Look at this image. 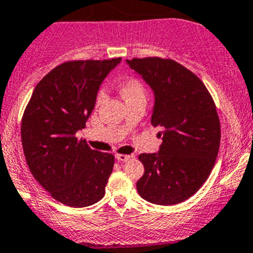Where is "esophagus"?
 Instances as JSON below:
<instances>
[{"instance_id":"esophagus-1","label":"esophagus","mask_w":253,"mask_h":253,"mask_svg":"<svg viewBox=\"0 0 253 253\" xmlns=\"http://www.w3.org/2000/svg\"><path fill=\"white\" fill-rule=\"evenodd\" d=\"M135 158V155L131 154V155H124V154H117L116 155V159H117L118 161H122V163H125V161H129L132 160V159Z\"/></svg>"}]
</instances>
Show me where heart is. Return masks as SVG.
I'll return each instance as SVG.
<instances>
[{
	"label": "heart",
	"instance_id": "heart-1",
	"mask_svg": "<svg viewBox=\"0 0 253 253\" xmlns=\"http://www.w3.org/2000/svg\"><path fill=\"white\" fill-rule=\"evenodd\" d=\"M120 93H121L122 98L125 102L136 101V99H142L146 101V90L141 81L136 78H127L120 84ZM104 98V92L99 90L98 95H97V102H102Z\"/></svg>",
	"mask_w": 253,
	"mask_h": 253
}]
</instances>
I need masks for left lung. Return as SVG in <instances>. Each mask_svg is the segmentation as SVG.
<instances>
[{
    "label": "left lung",
    "instance_id": "1",
    "mask_svg": "<svg viewBox=\"0 0 253 253\" xmlns=\"http://www.w3.org/2000/svg\"><path fill=\"white\" fill-rule=\"evenodd\" d=\"M155 94L151 125L160 127L159 152L141 154L137 192L150 203H181L206 183L215 164L220 124L211 93L194 73L171 59L127 60Z\"/></svg>",
    "mask_w": 253,
    "mask_h": 253
}]
</instances>
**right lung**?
<instances>
[{
	"mask_svg": "<svg viewBox=\"0 0 253 253\" xmlns=\"http://www.w3.org/2000/svg\"><path fill=\"white\" fill-rule=\"evenodd\" d=\"M121 61H65L34 89L21 121V141L31 174L65 206L82 208L106 193L115 156L92 150L76 136L94 110L99 85Z\"/></svg>",
	"mask_w": 253,
	"mask_h": 253,
	"instance_id": "1",
	"label": "right lung"
}]
</instances>
